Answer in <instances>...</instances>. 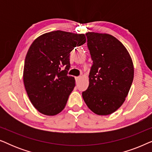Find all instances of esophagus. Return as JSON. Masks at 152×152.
<instances>
[{
	"instance_id": "34e87169",
	"label": "esophagus",
	"mask_w": 152,
	"mask_h": 152,
	"mask_svg": "<svg viewBox=\"0 0 152 152\" xmlns=\"http://www.w3.org/2000/svg\"><path fill=\"white\" fill-rule=\"evenodd\" d=\"M80 80V77H75V81L77 83L79 82V80Z\"/></svg>"
}]
</instances>
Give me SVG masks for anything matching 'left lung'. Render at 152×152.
Instances as JSON below:
<instances>
[{
    "label": "left lung",
    "instance_id": "8db88e82",
    "mask_svg": "<svg viewBox=\"0 0 152 152\" xmlns=\"http://www.w3.org/2000/svg\"><path fill=\"white\" fill-rule=\"evenodd\" d=\"M86 36L93 65L82 97L93 112L107 115L119 109L127 96L134 80L132 60L123 44L111 35L88 32Z\"/></svg>",
    "mask_w": 152,
    "mask_h": 152
}]
</instances>
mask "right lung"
Returning a JSON list of instances; mask_svg holds the SVG:
<instances>
[{
    "label": "right lung",
    "mask_w": 152,
    "mask_h": 152,
    "mask_svg": "<svg viewBox=\"0 0 152 152\" xmlns=\"http://www.w3.org/2000/svg\"><path fill=\"white\" fill-rule=\"evenodd\" d=\"M85 42L84 34L57 30L42 34L30 45L23 82L29 99L40 113L55 115L64 109L75 86V78L68 75L70 53Z\"/></svg>",
    "instance_id": "add662e5"
}]
</instances>
